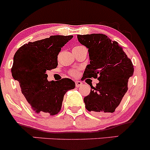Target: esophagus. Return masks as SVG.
Instances as JSON below:
<instances>
[{
  "label": "esophagus",
  "instance_id": "obj_1",
  "mask_svg": "<svg viewBox=\"0 0 150 150\" xmlns=\"http://www.w3.org/2000/svg\"><path fill=\"white\" fill-rule=\"evenodd\" d=\"M75 84H76V87H79V86H81V85H82V82L80 81H76L75 82Z\"/></svg>",
  "mask_w": 150,
  "mask_h": 150
}]
</instances>
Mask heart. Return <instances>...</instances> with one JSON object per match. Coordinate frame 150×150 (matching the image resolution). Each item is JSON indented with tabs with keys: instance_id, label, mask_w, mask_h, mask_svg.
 Listing matches in <instances>:
<instances>
[{
	"instance_id": "1",
	"label": "heart",
	"mask_w": 150,
	"mask_h": 150,
	"mask_svg": "<svg viewBox=\"0 0 150 150\" xmlns=\"http://www.w3.org/2000/svg\"><path fill=\"white\" fill-rule=\"evenodd\" d=\"M77 47H81V46H77ZM79 74V71L76 70V69H72V70L70 71L69 72V74H70L71 76H76Z\"/></svg>"
}]
</instances>
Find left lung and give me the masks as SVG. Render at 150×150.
I'll return each instance as SVG.
<instances>
[{
	"instance_id": "8db88e82",
	"label": "left lung",
	"mask_w": 150,
	"mask_h": 150,
	"mask_svg": "<svg viewBox=\"0 0 150 150\" xmlns=\"http://www.w3.org/2000/svg\"><path fill=\"white\" fill-rule=\"evenodd\" d=\"M86 46L90 64L81 79H98L100 82L91 86L89 95L84 98L86 109L96 114L113 112L128 90L129 79L134 74L130 58L115 41L103 34L77 35Z\"/></svg>"
}]
</instances>
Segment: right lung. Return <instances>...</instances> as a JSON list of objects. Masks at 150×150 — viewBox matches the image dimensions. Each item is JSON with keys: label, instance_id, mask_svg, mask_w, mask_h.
Listing matches in <instances>:
<instances>
[{"label": "right lung", "instance_id": "1", "mask_svg": "<svg viewBox=\"0 0 150 150\" xmlns=\"http://www.w3.org/2000/svg\"><path fill=\"white\" fill-rule=\"evenodd\" d=\"M72 38L73 35H52L29 42L13 56L12 76L18 81L21 93L36 113L58 114L66 92L75 88V82L70 79L48 81L46 74V71L57 67L58 53Z\"/></svg>", "mask_w": 150, "mask_h": 150}]
</instances>
